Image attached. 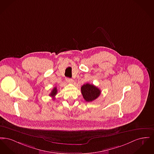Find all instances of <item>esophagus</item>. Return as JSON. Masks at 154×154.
I'll return each mask as SVG.
<instances>
[{"mask_svg":"<svg viewBox=\"0 0 154 154\" xmlns=\"http://www.w3.org/2000/svg\"><path fill=\"white\" fill-rule=\"evenodd\" d=\"M66 81L67 82H69V83H72V82H73V80H72V79H70V78H67L66 79Z\"/></svg>","mask_w":154,"mask_h":154,"instance_id":"obj_1","label":"esophagus"}]
</instances>
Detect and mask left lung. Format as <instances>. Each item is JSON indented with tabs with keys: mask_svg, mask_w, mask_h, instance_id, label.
Returning <instances> with one entry per match:
<instances>
[{
	"mask_svg": "<svg viewBox=\"0 0 154 154\" xmlns=\"http://www.w3.org/2000/svg\"><path fill=\"white\" fill-rule=\"evenodd\" d=\"M81 91L84 99L87 102H92L96 100L101 92L98 87L89 83L83 85L81 88Z\"/></svg>",
	"mask_w": 154,
	"mask_h": 154,
	"instance_id": "8db88e82",
	"label": "left lung"
}]
</instances>
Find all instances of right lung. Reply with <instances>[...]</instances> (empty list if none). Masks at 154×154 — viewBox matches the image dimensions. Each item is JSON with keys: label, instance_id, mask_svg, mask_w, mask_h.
<instances>
[{"label": "right lung", "instance_id": "add662e5", "mask_svg": "<svg viewBox=\"0 0 154 154\" xmlns=\"http://www.w3.org/2000/svg\"><path fill=\"white\" fill-rule=\"evenodd\" d=\"M57 90L56 87H54V88L51 91V94H49V95H50L51 97L54 98V97H55V95L57 94Z\"/></svg>", "mask_w": 154, "mask_h": 154}]
</instances>
